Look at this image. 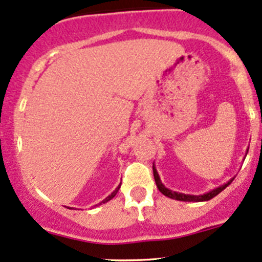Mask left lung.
Wrapping results in <instances>:
<instances>
[{
    "label": "left lung",
    "instance_id": "left-lung-1",
    "mask_svg": "<svg viewBox=\"0 0 262 262\" xmlns=\"http://www.w3.org/2000/svg\"><path fill=\"white\" fill-rule=\"evenodd\" d=\"M154 177H155V181H156V186L157 188L160 190V192L164 193L165 196H167V198L170 199H175V200H179V201H188V202H200V201H209V200H211L212 198H215L216 195H219V193L221 192L222 190H225L227 186H229L230 184L232 182V180H230L227 184L222 185V186L215 188V190L210 191V192L205 193V195H200V196H195V195H185V193H179V192H175V191H171L168 190V188H166L164 185H162L161 180H160L159 177V173H157L156 168H155L154 166Z\"/></svg>",
    "mask_w": 262,
    "mask_h": 262
}]
</instances>
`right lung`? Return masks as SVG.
I'll return each mask as SVG.
<instances>
[{"mask_svg":"<svg viewBox=\"0 0 262 262\" xmlns=\"http://www.w3.org/2000/svg\"><path fill=\"white\" fill-rule=\"evenodd\" d=\"M120 187H121V184L119 185V187H117V188H116V190H115V191H114V192H112V193H111V195H110V196H108V198H106L105 200H103V201H102V202H103V204H105V202H107V201H110V200H111V199H114V198H115V196H116L117 191H119V190H120ZM102 202H101V204H102Z\"/></svg>","mask_w":262,"mask_h":262,"instance_id":"add662e5","label":"right lung"}]
</instances>
